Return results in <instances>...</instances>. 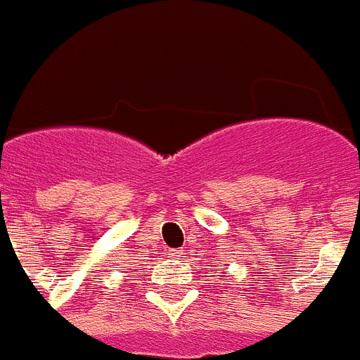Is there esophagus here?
<instances>
[{
    "mask_svg": "<svg viewBox=\"0 0 360 360\" xmlns=\"http://www.w3.org/2000/svg\"><path fill=\"white\" fill-rule=\"evenodd\" d=\"M169 257L179 259V257H183V250H181V248H172V250H169Z\"/></svg>",
    "mask_w": 360,
    "mask_h": 360,
    "instance_id": "esophagus-1",
    "label": "esophagus"
}]
</instances>
